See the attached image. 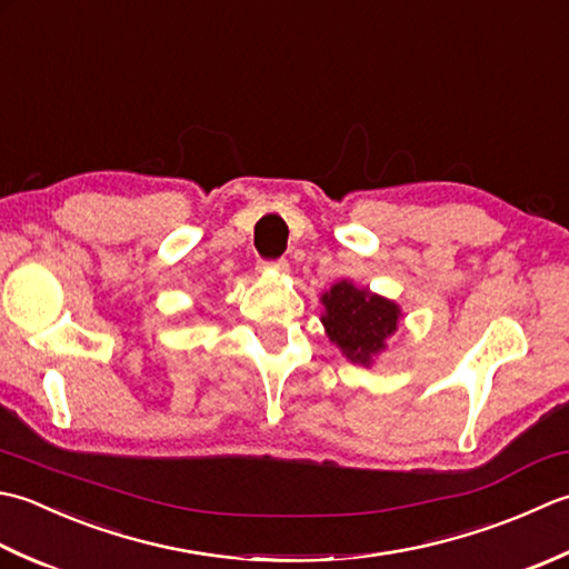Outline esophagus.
I'll use <instances>...</instances> for the list:
<instances>
[{
	"label": "esophagus",
	"instance_id": "esophagus-1",
	"mask_svg": "<svg viewBox=\"0 0 569 569\" xmlns=\"http://www.w3.org/2000/svg\"><path fill=\"white\" fill-rule=\"evenodd\" d=\"M264 270H274V272H289V262L287 260H272V262H262Z\"/></svg>",
	"mask_w": 569,
	"mask_h": 569
}]
</instances>
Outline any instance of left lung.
<instances>
[{"mask_svg":"<svg viewBox=\"0 0 569 569\" xmlns=\"http://www.w3.org/2000/svg\"><path fill=\"white\" fill-rule=\"evenodd\" d=\"M321 323L329 339L339 346L351 363L370 366L386 351V339L398 331L400 307L368 287H356L349 280L331 284L321 295Z\"/></svg>","mask_w":569,"mask_h":569,"instance_id":"8db88e82","label":"left lung"}]
</instances>
